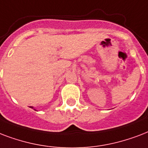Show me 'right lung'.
Wrapping results in <instances>:
<instances>
[{
	"label": "right lung",
	"instance_id": "1",
	"mask_svg": "<svg viewBox=\"0 0 148 148\" xmlns=\"http://www.w3.org/2000/svg\"><path fill=\"white\" fill-rule=\"evenodd\" d=\"M30 107H31V108H32V109H34V110H35V108H34V107H33V106H30Z\"/></svg>",
	"mask_w": 148,
	"mask_h": 148
}]
</instances>
